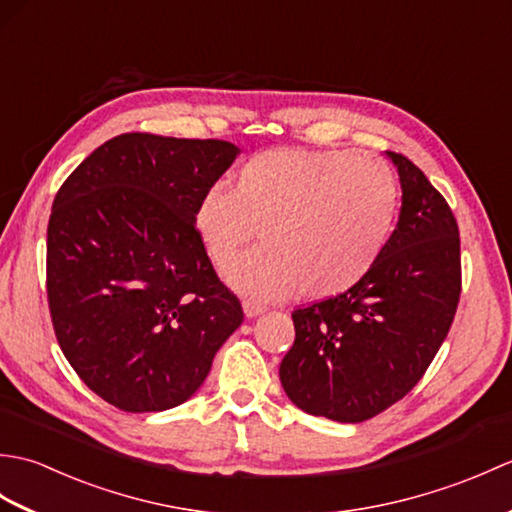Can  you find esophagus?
Returning a JSON list of instances; mask_svg holds the SVG:
<instances>
[{"label":"esophagus","mask_w":512,"mask_h":512,"mask_svg":"<svg viewBox=\"0 0 512 512\" xmlns=\"http://www.w3.org/2000/svg\"><path fill=\"white\" fill-rule=\"evenodd\" d=\"M242 306H244L246 317H257V314H262V312L266 310L264 303H259V301H255V299H244Z\"/></svg>","instance_id":"1"}]
</instances>
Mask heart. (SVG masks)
<instances>
[{"instance_id":"1","label":"heart","mask_w":512,"mask_h":512,"mask_svg":"<svg viewBox=\"0 0 512 512\" xmlns=\"http://www.w3.org/2000/svg\"><path fill=\"white\" fill-rule=\"evenodd\" d=\"M398 211V184L383 160L347 151L268 149L244 160L233 189L213 184L193 209L211 262L235 288L262 299L339 297L383 255Z\"/></svg>"}]
</instances>
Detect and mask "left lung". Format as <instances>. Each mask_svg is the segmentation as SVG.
<instances>
[{"mask_svg":"<svg viewBox=\"0 0 512 512\" xmlns=\"http://www.w3.org/2000/svg\"><path fill=\"white\" fill-rule=\"evenodd\" d=\"M387 156L398 167L402 209L383 255L343 295L292 312L295 343L279 365L288 398L336 422L374 418L416 387L462 292L451 206L409 158Z\"/></svg>","mask_w":512,"mask_h":512,"instance_id":"8db88e82","label":"left lung"}]
</instances>
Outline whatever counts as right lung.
Returning a JSON list of instances; mask_svg holds the SVG:
<instances>
[{
    "label": "right lung",
    "mask_w": 512,
    "mask_h": 512,
    "mask_svg": "<svg viewBox=\"0 0 512 512\" xmlns=\"http://www.w3.org/2000/svg\"><path fill=\"white\" fill-rule=\"evenodd\" d=\"M239 149L215 138L121 134L54 195L46 292L74 372L116 409L189 400L244 321L193 226Z\"/></svg>",
    "instance_id": "obj_1"
}]
</instances>
